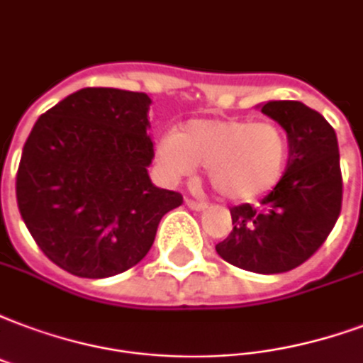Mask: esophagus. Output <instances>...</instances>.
I'll use <instances>...</instances> for the list:
<instances>
[{
  "label": "esophagus",
  "instance_id": "esophagus-1",
  "mask_svg": "<svg viewBox=\"0 0 363 363\" xmlns=\"http://www.w3.org/2000/svg\"><path fill=\"white\" fill-rule=\"evenodd\" d=\"M185 204L191 208V211H204V208H208V204L201 203V201H193V199H185Z\"/></svg>",
  "mask_w": 363,
  "mask_h": 363
}]
</instances>
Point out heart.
<instances>
[{
  "label": "heart",
  "instance_id": "b5f03b06",
  "mask_svg": "<svg viewBox=\"0 0 363 363\" xmlns=\"http://www.w3.org/2000/svg\"><path fill=\"white\" fill-rule=\"evenodd\" d=\"M289 138L274 122L241 118L189 120L157 145L166 176L178 179L206 166V178L220 195L249 201L266 195L287 170Z\"/></svg>",
  "mask_w": 363,
  "mask_h": 363
}]
</instances>
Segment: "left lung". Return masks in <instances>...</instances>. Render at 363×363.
<instances>
[{
  "mask_svg": "<svg viewBox=\"0 0 363 363\" xmlns=\"http://www.w3.org/2000/svg\"><path fill=\"white\" fill-rule=\"evenodd\" d=\"M262 113L287 132V170L258 206H231L233 230L216 245L225 262L255 274H283L325 243L342 204L333 126L301 101H269Z\"/></svg>",
  "mask_w": 363,
  "mask_h": 363,
  "instance_id": "8db88e82",
  "label": "left lung"
}]
</instances>
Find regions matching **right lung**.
Returning <instances> with one entry per match:
<instances>
[{"mask_svg":"<svg viewBox=\"0 0 363 363\" xmlns=\"http://www.w3.org/2000/svg\"><path fill=\"white\" fill-rule=\"evenodd\" d=\"M151 99L84 88L43 113L24 143L16 204L30 235L59 268L101 279L141 262L160 218L182 193L151 184Z\"/></svg>","mask_w":363,"mask_h":363,"instance_id":"right-lung-1","label":"right lung"}]
</instances>
